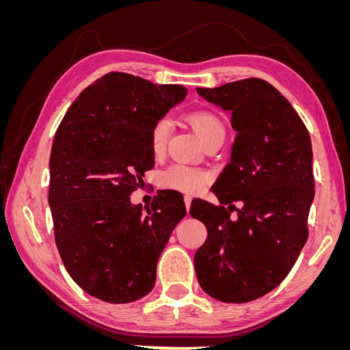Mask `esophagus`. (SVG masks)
I'll list each match as a JSON object with an SVG mask.
<instances>
[{"mask_svg": "<svg viewBox=\"0 0 350 350\" xmlns=\"http://www.w3.org/2000/svg\"><path fill=\"white\" fill-rule=\"evenodd\" d=\"M191 196H185L184 197V203H185V207H187V211L189 210V206H191Z\"/></svg>", "mask_w": 350, "mask_h": 350, "instance_id": "obj_1", "label": "esophagus"}]
</instances>
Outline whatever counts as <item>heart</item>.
Instances as JSON below:
<instances>
[{
	"label": "heart",
	"instance_id": "heart-1",
	"mask_svg": "<svg viewBox=\"0 0 350 350\" xmlns=\"http://www.w3.org/2000/svg\"><path fill=\"white\" fill-rule=\"evenodd\" d=\"M187 121L193 125V129L198 133L206 144L216 137L225 135L226 129L219 116L210 112H193L187 115ZM172 133V121L169 116H161L150 130L149 142L150 150L153 156L159 157L165 154L169 143V137ZM210 181V174L204 169L185 165V163H174L162 172L161 185L167 189H176V191L193 194L203 188Z\"/></svg>",
	"mask_w": 350,
	"mask_h": 350
}]
</instances>
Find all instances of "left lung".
<instances>
[{"label":"left lung","instance_id":"obj_1","mask_svg":"<svg viewBox=\"0 0 350 350\" xmlns=\"http://www.w3.org/2000/svg\"><path fill=\"white\" fill-rule=\"evenodd\" d=\"M197 93L229 111L238 134L230 162L211 187L228 208L200 198L189 208L207 228L194 256L196 274L215 299L250 302L283 282L308 239L315 193L311 139L289 100L266 80L243 79ZM235 200L243 201L241 209ZM232 208L237 221L230 220Z\"/></svg>","mask_w":350,"mask_h":350}]
</instances>
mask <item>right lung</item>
<instances>
[{
    "mask_svg": "<svg viewBox=\"0 0 350 350\" xmlns=\"http://www.w3.org/2000/svg\"><path fill=\"white\" fill-rule=\"evenodd\" d=\"M185 94L181 84L112 71L79 94L55 133L48 196L55 243L71 279L100 301L126 304L153 289L157 260L187 213L169 191L146 215L130 201L154 166L153 124Z\"/></svg>",
    "mask_w": 350,
    "mask_h": 350,
    "instance_id": "right-lung-1",
    "label": "right lung"
}]
</instances>
